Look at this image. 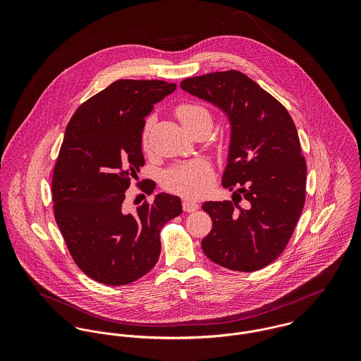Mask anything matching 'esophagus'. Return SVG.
Returning a JSON list of instances; mask_svg holds the SVG:
<instances>
[{"mask_svg":"<svg viewBox=\"0 0 361 361\" xmlns=\"http://www.w3.org/2000/svg\"><path fill=\"white\" fill-rule=\"evenodd\" d=\"M182 206H183V211H186V212H195L199 208V204H196L193 202H189V200H185Z\"/></svg>","mask_w":361,"mask_h":361,"instance_id":"34e87169","label":"esophagus"}]
</instances>
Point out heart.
I'll list each match as a JSON object with an SVG mask.
<instances>
[{"instance_id":"heart-1","label":"heart","mask_w":361,"mask_h":361,"mask_svg":"<svg viewBox=\"0 0 361 361\" xmlns=\"http://www.w3.org/2000/svg\"><path fill=\"white\" fill-rule=\"evenodd\" d=\"M176 115L180 123L188 128L195 122L202 119H209V112L204 106L197 104H182L176 108ZM154 119L150 118L145 129V146L147 145V133L153 125ZM214 183V171L211 165L204 159H196L185 165L171 169L165 176V185L169 190L188 197V199H200L211 189Z\"/></svg>"}]
</instances>
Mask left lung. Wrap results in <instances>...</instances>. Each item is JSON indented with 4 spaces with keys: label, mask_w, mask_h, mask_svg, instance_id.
<instances>
[{
    "label": "left lung",
    "mask_w": 361,
    "mask_h": 361,
    "mask_svg": "<svg viewBox=\"0 0 361 361\" xmlns=\"http://www.w3.org/2000/svg\"><path fill=\"white\" fill-rule=\"evenodd\" d=\"M218 108L231 135L222 186L238 201L206 202L212 229L202 242L207 257L228 269L252 272L288 245L306 199V161L286 108L238 71L214 72L180 83Z\"/></svg>",
    "instance_id": "obj_1"
}]
</instances>
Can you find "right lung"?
Segmentation results:
<instances>
[{"mask_svg":"<svg viewBox=\"0 0 361 361\" xmlns=\"http://www.w3.org/2000/svg\"><path fill=\"white\" fill-rule=\"evenodd\" d=\"M175 90L162 80H116L82 104L66 126L52 176L54 215L78 267L104 285L146 275L159 257L161 228L182 212L180 199L168 193L135 212L123 207L145 165L146 116Z\"/></svg>","mask_w":361,"mask_h":361,"instance_id":"obj_1","label":"right lung"}]
</instances>
